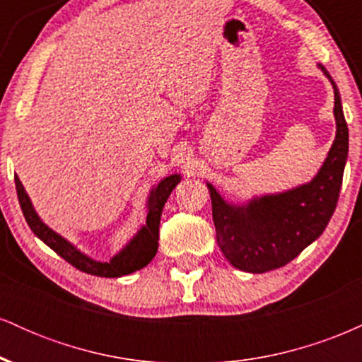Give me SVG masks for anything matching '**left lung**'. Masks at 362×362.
<instances>
[{
  "label": "left lung",
  "mask_w": 362,
  "mask_h": 362,
  "mask_svg": "<svg viewBox=\"0 0 362 362\" xmlns=\"http://www.w3.org/2000/svg\"><path fill=\"white\" fill-rule=\"evenodd\" d=\"M320 68L328 76L325 68ZM332 85L337 134L325 163L310 184L253 199L245 206L228 204L214 187L207 184L216 240L224 257L240 271L262 274L284 267L323 233L337 207L349 151V131L339 90L334 81Z\"/></svg>",
  "instance_id": "8db88e82"
}]
</instances>
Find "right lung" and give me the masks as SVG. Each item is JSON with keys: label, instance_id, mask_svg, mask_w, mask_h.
Masks as SVG:
<instances>
[{"label": "right lung", "instance_id": "obj_1", "mask_svg": "<svg viewBox=\"0 0 362 362\" xmlns=\"http://www.w3.org/2000/svg\"><path fill=\"white\" fill-rule=\"evenodd\" d=\"M180 182V175H170L158 184V187L151 190L148 201V216L146 224L138 231V235L126 245L122 252L117 253L110 262H97L90 257L83 255L80 250L73 247L71 243L66 242L62 236L54 233L49 226L40 221V218L32 207L30 199L25 192L22 182L15 175L16 194H18V202L22 207L25 219H27L28 226L34 231L35 236H39L42 242L51 247L57 255L62 257L66 262L76 267L78 271L91 274V276L98 277H120L127 276V274L139 271L144 265H148L156 255L158 250V230H160V218L161 211H163L165 202H167L170 192L175 189V185Z\"/></svg>", "mask_w": 362, "mask_h": 362}]
</instances>
